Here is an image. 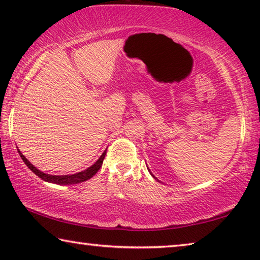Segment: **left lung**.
I'll list each match as a JSON object with an SVG mask.
<instances>
[{"mask_svg":"<svg viewBox=\"0 0 260 260\" xmlns=\"http://www.w3.org/2000/svg\"><path fill=\"white\" fill-rule=\"evenodd\" d=\"M151 175H152V174H151ZM152 177H153V175H152ZM153 178H155V177H153ZM155 179H156V178H155Z\"/></svg>","mask_w":260,"mask_h":260,"instance_id":"1","label":"left lung"}]
</instances>
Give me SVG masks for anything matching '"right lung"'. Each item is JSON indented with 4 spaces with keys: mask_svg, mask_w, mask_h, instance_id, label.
Returning <instances> with one entry per match:
<instances>
[{
    "mask_svg": "<svg viewBox=\"0 0 260 260\" xmlns=\"http://www.w3.org/2000/svg\"><path fill=\"white\" fill-rule=\"evenodd\" d=\"M18 152L21 157V159H23V161L26 165H27L28 169L32 171L34 174H37L39 178H41L42 180H45V181H47V182H51V183H56V184H74V183H80L83 181H87V180L93 178L94 175L98 173V171L101 169V167H102L103 159H104L105 155H107V151H104L102 153V156H101L99 159L96 160L95 164H93L90 167H88L87 170L81 171V172H79V173L70 174V175H50V174H46V173L41 172V171H39L37 167L30 164V162L27 160V158H26L23 153H21L19 150H18Z\"/></svg>",
    "mask_w": 260,
    "mask_h": 260,
    "instance_id": "obj_1",
    "label": "right lung"
}]
</instances>
